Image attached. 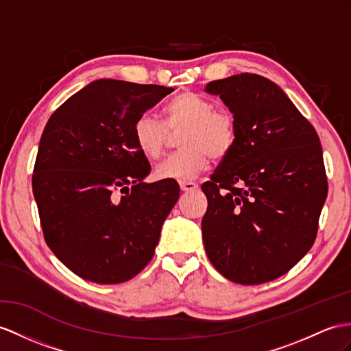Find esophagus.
I'll return each instance as SVG.
<instances>
[{
	"mask_svg": "<svg viewBox=\"0 0 351 351\" xmlns=\"http://www.w3.org/2000/svg\"><path fill=\"white\" fill-rule=\"evenodd\" d=\"M180 189L183 192H192V191L198 189V184L193 183V182H182L180 183Z\"/></svg>",
	"mask_w": 351,
	"mask_h": 351,
	"instance_id": "34e87169",
	"label": "esophagus"
}]
</instances>
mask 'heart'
I'll return each mask as SVG.
<instances>
[{
    "instance_id": "1",
    "label": "heart",
    "mask_w": 351,
    "mask_h": 351,
    "mask_svg": "<svg viewBox=\"0 0 351 351\" xmlns=\"http://www.w3.org/2000/svg\"><path fill=\"white\" fill-rule=\"evenodd\" d=\"M184 131L180 153L162 160L155 169L159 180L191 182L208 168L211 156H228L237 141L234 116L225 110H215L213 102L193 92H182L164 107V123L144 113L136 117L132 136L144 158L156 160L165 150L168 131Z\"/></svg>"
}]
</instances>
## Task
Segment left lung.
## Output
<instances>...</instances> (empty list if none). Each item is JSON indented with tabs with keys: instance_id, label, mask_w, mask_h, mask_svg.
<instances>
[{
	"instance_id": "obj_1",
	"label": "left lung",
	"mask_w": 351,
	"mask_h": 351,
	"mask_svg": "<svg viewBox=\"0 0 351 351\" xmlns=\"http://www.w3.org/2000/svg\"><path fill=\"white\" fill-rule=\"evenodd\" d=\"M237 123L234 149L202 184L205 252L234 283L261 285L314 244L328 196L319 135L274 82L243 73L210 82Z\"/></svg>"
}]
</instances>
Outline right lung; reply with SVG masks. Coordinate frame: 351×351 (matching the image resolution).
Returning <instances> with one entry per match:
<instances>
[{"label":"right lung","instance_id":"add662e5","mask_svg":"<svg viewBox=\"0 0 351 351\" xmlns=\"http://www.w3.org/2000/svg\"><path fill=\"white\" fill-rule=\"evenodd\" d=\"M173 88L101 79L68 98L43 131L32 192L50 250L98 285L135 277L152 261L177 183H144L150 164L132 126Z\"/></svg>","mask_w":351,"mask_h":351}]
</instances>
